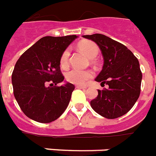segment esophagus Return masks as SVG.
<instances>
[{
  "instance_id": "1",
  "label": "esophagus",
  "mask_w": 156,
  "mask_h": 156,
  "mask_svg": "<svg viewBox=\"0 0 156 156\" xmlns=\"http://www.w3.org/2000/svg\"><path fill=\"white\" fill-rule=\"evenodd\" d=\"M76 87H78V88H80V89H87V86H82V85H77Z\"/></svg>"
}]
</instances>
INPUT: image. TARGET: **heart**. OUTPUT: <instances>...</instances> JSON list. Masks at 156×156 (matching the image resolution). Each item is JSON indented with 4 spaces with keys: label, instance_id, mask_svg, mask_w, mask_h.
Segmentation results:
<instances>
[{
    "label": "heart",
    "instance_id": "obj_1",
    "mask_svg": "<svg viewBox=\"0 0 156 156\" xmlns=\"http://www.w3.org/2000/svg\"><path fill=\"white\" fill-rule=\"evenodd\" d=\"M78 48L90 58L91 62L95 61V58L99 54V47L93 41L83 40L78 42ZM70 52L69 49H65L59 58V65L63 69H67L69 65ZM93 77V73L91 70H80L73 69L65 74L68 82L75 84H83Z\"/></svg>",
    "mask_w": 156,
    "mask_h": 156
}]
</instances>
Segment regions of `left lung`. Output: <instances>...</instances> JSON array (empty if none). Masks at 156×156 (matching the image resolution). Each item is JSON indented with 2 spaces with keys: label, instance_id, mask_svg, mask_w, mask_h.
Here are the masks:
<instances>
[{
  "label": "left lung",
  "instance_id": "1",
  "mask_svg": "<svg viewBox=\"0 0 156 156\" xmlns=\"http://www.w3.org/2000/svg\"><path fill=\"white\" fill-rule=\"evenodd\" d=\"M83 37L99 46L104 65L95 80L102 87L108 86L98 90L91 106L106 119L121 117L133 108L140 96L142 73L138 59L124 45L103 34Z\"/></svg>",
  "mask_w": 156,
  "mask_h": 156
}]
</instances>
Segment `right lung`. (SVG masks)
<instances>
[{"label": "right lung", "instance_id": "right-lung-1", "mask_svg": "<svg viewBox=\"0 0 156 156\" xmlns=\"http://www.w3.org/2000/svg\"><path fill=\"white\" fill-rule=\"evenodd\" d=\"M76 35L44 37L18 59L12 73L14 96L23 114L39 123H51L62 115L75 86H58L65 77L60 71L62 52Z\"/></svg>", "mask_w": 156, "mask_h": 156}]
</instances>
